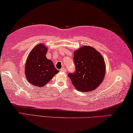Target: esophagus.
<instances>
[{"label":"esophagus","mask_w":133,"mask_h":133,"mask_svg":"<svg viewBox=\"0 0 133 133\" xmlns=\"http://www.w3.org/2000/svg\"><path fill=\"white\" fill-rule=\"evenodd\" d=\"M60 71H61V72H66V69H65V68H62L61 70H60Z\"/></svg>","instance_id":"1"}]
</instances>
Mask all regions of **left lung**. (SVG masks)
Segmentation results:
<instances>
[{
  "mask_svg": "<svg viewBox=\"0 0 133 133\" xmlns=\"http://www.w3.org/2000/svg\"><path fill=\"white\" fill-rule=\"evenodd\" d=\"M76 71L69 73L72 84L81 92L96 90L105 77L106 65L103 56L90 46H83L74 52Z\"/></svg>",
  "mask_w": 133,
  "mask_h": 133,
  "instance_id": "1",
  "label": "left lung"
}]
</instances>
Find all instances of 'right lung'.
Masks as SVG:
<instances>
[{"mask_svg": "<svg viewBox=\"0 0 133 133\" xmlns=\"http://www.w3.org/2000/svg\"><path fill=\"white\" fill-rule=\"evenodd\" d=\"M47 50L43 43L37 45L30 51L25 63L26 80L37 87L45 86L59 72L52 62L46 58Z\"/></svg>", "mask_w": 133, "mask_h": 133, "instance_id": "obj_1", "label": "right lung"}]
</instances>
